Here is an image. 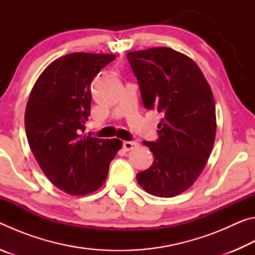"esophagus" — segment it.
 I'll list each match as a JSON object with an SVG mask.
<instances>
[{
    "label": "esophagus",
    "mask_w": 255,
    "mask_h": 255,
    "mask_svg": "<svg viewBox=\"0 0 255 255\" xmlns=\"http://www.w3.org/2000/svg\"><path fill=\"white\" fill-rule=\"evenodd\" d=\"M123 146H124L125 150H130V149H132V148H135L136 146H137V144L135 143V141L125 140V141H124V144H123Z\"/></svg>",
    "instance_id": "34e87169"
}]
</instances>
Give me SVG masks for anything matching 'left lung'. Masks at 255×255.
<instances>
[{
    "instance_id": "left-lung-1",
    "label": "left lung",
    "mask_w": 255,
    "mask_h": 255,
    "mask_svg": "<svg viewBox=\"0 0 255 255\" xmlns=\"http://www.w3.org/2000/svg\"><path fill=\"white\" fill-rule=\"evenodd\" d=\"M126 56L144 107L163 117L157 125V139L143 141L154 161L137 173V182L153 196L174 197L193 184L213 149V92L197 64L179 51L156 47Z\"/></svg>"
}]
</instances>
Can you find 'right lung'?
Segmentation results:
<instances>
[{
	"label": "right lung",
	"mask_w": 255,
	"mask_h": 255,
	"mask_svg": "<svg viewBox=\"0 0 255 255\" xmlns=\"http://www.w3.org/2000/svg\"><path fill=\"white\" fill-rule=\"evenodd\" d=\"M116 58L73 53L56 59L34 83L24 126L34 158L51 183L83 196L106 182L110 162L123 141L82 136L91 108V82Z\"/></svg>",
	"instance_id": "obj_1"
}]
</instances>
